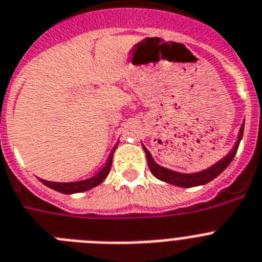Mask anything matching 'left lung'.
Masks as SVG:
<instances>
[{"label":"left lung","instance_id":"8db88e82","mask_svg":"<svg viewBox=\"0 0 262 262\" xmlns=\"http://www.w3.org/2000/svg\"><path fill=\"white\" fill-rule=\"evenodd\" d=\"M243 134H244V123L240 128V133H238L237 142L234 144V147L232 148V151H229L227 156L219 160L216 164H213L209 168L204 169V171L196 172V173H180V172L171 171L168 168H164L162 165H159L158 163H155L152 155L149 154L148 149L143 146L144 148V152H146L147 156V163H148V168L149 171L152 172V175L155 178H158L159 180L162 182L169 183V184L178 185V187H182V188H188V187H198V185H204L207 183H209L211 180H213L214 178H217L221 172L227 168L229 163L233 160L234 155L237 152L238 144H240L241 139H243Z\"/></svg>","mask_w":262,"mask_h":262}]
</instances>
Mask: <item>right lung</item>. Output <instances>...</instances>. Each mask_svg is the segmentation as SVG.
Wrapping results in <instances>:
<instances>
[{"instance_id": "add662e5", "label": "right lung", "mask_w": 262, "mask_h": 262, "mask_svg": "<svg viewBox=\"0 0 262 262\" xmlns=\"http://www.w3.org/2000/svg\"><path fill=\"white\" fill-rule=\"evenodd\" d=\"M116 148V146H115ZM114 148V151H115ZM114 151L110 154L108 160H107L106 165L103 168L98 172L97 175H94L93 178L86 179V180H80V182H71V183H54V182H48V180H43V179H39L41 183H43L45 185H48L49 188L54 189V191L61 192V193H66V195H71V193H78V192H84L89 191V189L94 188L99 185L100 183L103 182L104 179L108 175L110 169H111V164H113V155Z\"/></svg>"}]
</instances>
